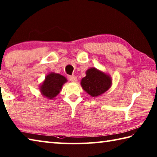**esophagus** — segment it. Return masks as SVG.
Instances as JSON below:
<instances>
[{"instance_id":"obj_1","label":"esophagus","mask_w":157,"mask_h":157,"mask_svg":"<svg viewBox=\"0 0 157 157\" xmlns=\"http://www.w3.org/2000/svg\"><path fill=\"white\" fill-rule=\"evenodd\" d=\"M68 78H69V80L71 81L72 82H76L77 80H78V79H77L76 77L74 76V75H73V76H69Z\"/></svg>"}]
</instances>
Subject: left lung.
I'll return each instance as SVG.
<instances>
[{
	"label": "left lung",
	"instance_id": "obj_1",
	"mask_svg": "<svg viewBox=\"0 0 157 157\" xmlns=\"http://www.w3.org/2000/svg\"><path fill=\"white\" fill-rule=\"evenodd\" d=\"M112 83L111 77L95 68L86 71V76L82 79L81 86L92 97H98L110 88Z\"/></svg>",
	"mask_w": 157,
	"mask_h": 157
}]
</instances>
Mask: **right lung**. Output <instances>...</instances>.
<instances>
[{
    "mask_svg": "<svg viewBox=\"0 0 157 157\" xmlns=\"http://www.w3.org/2000/svg\"><path fill=\"white\" fill-rule=\"evenodd\" d=\"M66 82L67 79L64 76L59 73H50L46 75L39 89L44 96L53 99L59 94L62 86Z\"/></svg>",
    "mask_w": 157,
    "mask_h": 157,
    "instance_id": "1",
    "label": "right lung"
}]
</instances>
